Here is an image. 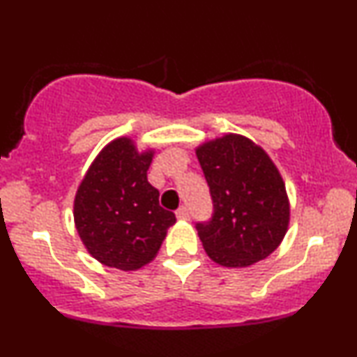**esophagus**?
<instances>
[{
	"mask_svg": "<svg viewBox=\"0 0 357 357\" xmlns=\"http://www.w3.org/2000/svg\"><path fill=\"white\" fill-rule=\"evenodd\" d=\"M176 216H178V220H190V208L181 206V208L176 211Z\"/></svg>",
	"mask_w": 357,
	"mask_h": 357,
	"instance_id": "esophagus-1",
	"label": "esophagus"
}]
</instances>
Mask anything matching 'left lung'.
<instances>
[{
  "instance_id": "obj_1",
  "label": "left lung",
  "mask_w": 357,
  "mask_h": 357,
  "mask_svg": "<svg viewBox=\"0 0 357 357\" xmlns=\"http://www.w3.org/2000/svg\"><path fill=\"white\" fill-rule=\"evenodd\" d=\"M213 199L209 221L196 222L204 251L226 268H246L281 244L289 201L278 167L259 146L226 135L196 149Z\"/></svg>"
}]
</instances>
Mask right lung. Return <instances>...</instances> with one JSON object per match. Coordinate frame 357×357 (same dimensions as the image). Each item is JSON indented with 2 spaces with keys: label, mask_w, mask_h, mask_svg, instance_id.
<instances>
[{
  "label": "right lung",
  "mask_w": 357,
  "mask_h": 357,
  "mask_svg": "<svg viewBox=\"0 0 357 357\" xmlns=\"http://www.w3.org/2000/svg\"><path fill=\"white\" fill-rule=\"evenodd\" d=\"M151 158L153 151L137 153L130 137H118L98 154L76 192L81 241L109 268L135 271L148 264L176 222L148 183Z\"/></svg>",
  "instance_id": "add662e5"
}]
</instances>
